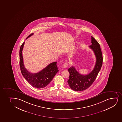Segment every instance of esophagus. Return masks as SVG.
I'll list each match as a JSON object with an SVG mask.
<instances>
[{
  "label": "esophagus",
  "mask_w": 122,
  "mask_h": 122,
  "mask_svg": "<svg viewBox=\"0 0 122 122\" xmlns=\"http://www.w3.org/2000/svg\"><path fill=\"white\" fill-rule=\"evenodd\" d=\"M68 63L67 62H65L63 64V66L64 68H66L68 66Z\"/></svg>",
  "instance_id": "esophagus-1"
}]
</instances>
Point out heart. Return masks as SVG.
<instances>
[{
	"label": "heart",
	"instance_id": "1",
	"mask_svg": "<svg viewBox=\"0 0 122 122\" xmlns=\"http://www.w3.org/2000/svg\"><path fill=\"white\" fill-rule=\"evenodd\" d=\"M73 50H71V51H70V53L71 54H72V53H73Z\"/></svg>",
	"mask_w": 122,
	"mask_h": 122
}]
</instances>
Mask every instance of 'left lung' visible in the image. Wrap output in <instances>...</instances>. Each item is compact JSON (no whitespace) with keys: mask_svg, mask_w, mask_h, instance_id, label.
I'll return each mask as SVG.
<instances>
[{"mask_svg":"<svg viewBox=\"0 0 122 122\" xmlns=\"http://www.w3.org/2000/svg\"><path fill=\"white\" fill-rule=\"evenodd\" d=\"M91 43L89 47L93 50L96 58L93 70L86 75L80 74L73 66L68 70L70 75L67 82L70 88L76 91H81L89 88L94 82L102 66L103 56L100 45L92 36H91Z\"/></svg>","mask_w":122,"mask_h":122,"instance_id":"left-lung-1","label":"left lung"}]
</instances>
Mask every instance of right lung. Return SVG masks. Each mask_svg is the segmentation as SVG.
<instances>
[{"label":"right lung","mask_w":122,"mask_h":122,"mask_svg":"<svg viewBox=\"0 0 122 122\" xmlns=\"http://www.w3.org/2000/svg\"><path fill=\"white\" fill-rule=\"evenodd\" d=\"M31 34L26 39L33 35ZM25 42L21 45L19 50V64L21 73L25 79L32 86L36 88H42L47 86L53 80L59 70L57 66V62L50 63L45 68L38 73H33L28 71L23 64L22 50Z\"/></svg>","instance_id":"add662e5"}]
</instances>
